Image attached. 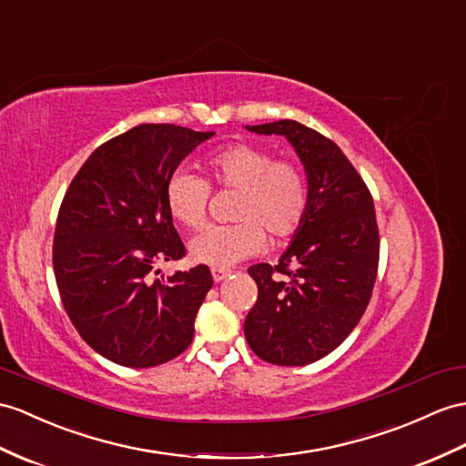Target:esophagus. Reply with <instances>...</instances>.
I'll return each mask as SVG.
<instances>
[{
    "mask_svg": "<svg viewBox=\"0 0 466 466\" xmlns=\"http://www.w3.org/2000/svg\"><path fill=\"white\" fill-rule=\"evenodd\" d=\"M229 275H231L229 268H218V267L211 268V277H213L215 282H221V280H225Z\"/></svg>",
    "mask_w": 466,
    "mask_h": 466,
    "instance_id": "obj_1",
    "label": "esophagus"
}]
</instances>
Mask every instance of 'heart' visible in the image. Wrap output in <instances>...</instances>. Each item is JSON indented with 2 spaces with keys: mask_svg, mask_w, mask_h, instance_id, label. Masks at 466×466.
I'll use <instances>...</instances> for the list:
<instances>
[{
  "mask_svg": "<svg viewBox=\"0 0 466 466\" xmlns=\"http://www.w3.org/2000/svg\"><path fill=\"white\" fill-rule=\"evenodd\" d=\"M215 186L239 189L231 225H208L189 241V257L201 265L227 268L263 251L272 239L294 235L310 208V184L304 169L290 160H277L268 147L237 142L206 157ZM166 206L186 227L206 219L211 187L206 177L177 167L166 181Z\"/></svg>",
  "mask_w": 466,
  "mask_h": 466,
  "instance_id": "b5f03b06",
  "label": "heart"
}]
</instances>
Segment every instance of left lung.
Here are the masks:
<instances>
[{
    "label": "left lung",
    "mask_w": 466,
    "mask_h": 466,
    "mask_svg": "<svg viewBox=\"0 0 466 466\" xmlns=\"http://www.w3.org/2000/svg\"><path fill=\"white\" fill-rule=\"evenodd\" d=\"M294 146L310 184V208L277 265L248 267L258 297L245 319L255 354L275 366H306L330 354L358 326L380 263L373 199L344 152L297 120L247 127Z\"/></svg>",
    "instance_id": "obj_1"
}]
</instances>
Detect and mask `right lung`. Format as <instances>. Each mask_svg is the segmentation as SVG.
Returning <instances> with one entry per match:
<instances>
[{"mask_svg": "<svg viewBox=\"0 0 466 466\" xmlns=\"http://www.w3.org/2000/svg\"><path fill=\"white\" fill-rule=\"evenodd\" d=\"M211 136L140 124L98 146L63 198L53 239L56 287L76 332L115 364L160 366L194 339L198 310L213 287L209 267L162 280L152 272L160 260L186 255L166 181Z\"/></svg>", "mask_w": 466, "mask_h": 466, "instance_id": "obj_1", "label": "right lung"}]
</instances>
